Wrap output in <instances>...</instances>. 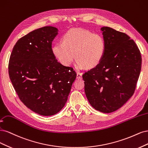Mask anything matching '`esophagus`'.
<instances>
[{"mask_svg": "<svg viewBox=\"0 0 148 148\" xmlns=\"http://www.w3.org/2000/svg\"><path fill=\"white\" fill-rule=\"evenodd\" d=\"M82 73L78 72V73H77V78L78 79H82Z\"/></svg>", "mask_w": 148, "mask_h": 148, "instance_id": "34e87169", "label": "esophagus"}]
</instances>
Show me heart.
Segmentation results:
<instances>
[{
	"label": "heart",
	"mask_w": 148,
	"mask_h": 148,
	"mask_svg": "<svg viewBox=\"0 0 148 148\" xmlns=\"http://www.w3.org/2000/svg\"><path fill=\"white\" fill-rule=\"evenodd\" d=\"M63 42H58L52 48L53 53L60 63L68 66L75 56L78 68H93L101 62L105 53L106 42L99 34L87 30L72 29L65 33Z\"/></svg>",
	"instance_id": "b5f03b06"
}]
</instances>
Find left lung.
<instances>
[{
    "label": "left lung",
    "instance_id": "8db88e82",
    "mask_svg": "<svg viewBox=\"0 0 148 148\" xmlns=\"http://www.w3.org/2000/svg\"><path fill=\"white\" fill-rule=\"evenodd\" d=\"M106 42L101 62L82 75L85 93L96 110L109 113L121 108L135 92L141 55L134 40L109 27L101 28Z\"/></svg>",
    "mask_w": 148,
    "mask_h": 148
}]
</instances>
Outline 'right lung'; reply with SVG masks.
<instances>
[{"instance_id":"right-lung-1","label":"right lung","mask_w":148,"mask_h":148,"mask_svg":"<svg viewBox=\"0 0 148 148\" xmlns=\"http://www.w3.org/2000/svg\"><path fill=\"white\" fill-rule=\"evenodd\" d=\"M58 29L45 26L19 39L9 60L8 74L19 98L42 116H52L64 107L76 73L58 62L51 49Z\"/></svg>"}]
</instances>
